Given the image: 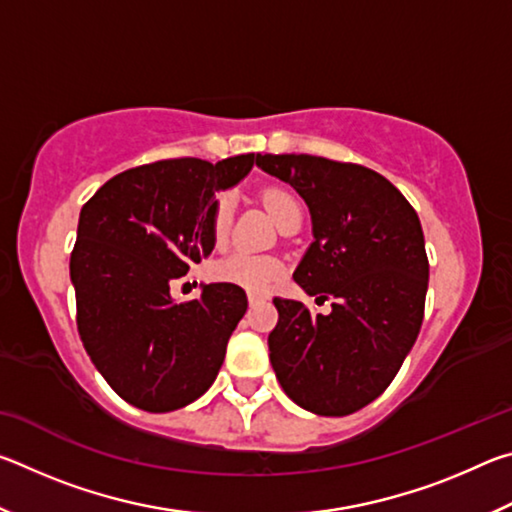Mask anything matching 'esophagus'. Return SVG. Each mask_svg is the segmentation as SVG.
<instances>
[{
  "mask_svg": "<svg viewBox=\"0 0 512 512\" xmlns=\"http://www.w3.org/2000/svg\"><path fill=\"white\" fill-rule=\"evenodd\" d=\"M264 300H268L264 293H248V302H250V307H255V305H259V302H264Z\"/></svg>",
  "mask_w": 512,
  "mask_h": 512,
  "instance_id": "34e87169",
  "label": "esophagus"
}]
</instances>
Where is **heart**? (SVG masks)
<instances>
[{"instance_id":"b5f03b06","label":"heart","mask_w":512,"mask_h":512,"mask_svg":"<svg viewBox=\"0 0 512 512\" xmlns=\"http://www.w3.org/2000/svg\"><path fill=\"white\" fill-rule=\"evenodd\" d=\"M262 203L266 212L273 216V221L280 225L291 214L300 212V205L287 189L268 187L262 192ZM232 212H235V201L230 194H219L212 205L210 214V232L216 246H221L230 232ZM284 266L277 257L271 255H250V253H235L221 259L212 266V277L216 282L232 284L250 293H264L271 289V284L282 275Z\"/></svg>"}]
</instances>
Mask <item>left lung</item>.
I'll return each instance as SVG.
<instances>
[{
    "instance_id": "left-lung-1",
    "label": "left lung",
    "mask_w": 512,
    "mask_h": 512,
    "mask_svg": "<svg viewBox=\"0 0 512 512\" xmlns=\"http://www.w3.org/2000/svg\"><path fill=\"white\" fill-rule=\"evenodd\" d=\"M257 167L305 198L314 241L296 280L334 298L327 316L273 298L271 366L293 402L350 415L386 391L420 334L429 259L418 214L377 171L318 155H257Z\"/></svg>"
}]
</instances>
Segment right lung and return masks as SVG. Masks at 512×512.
<instances>
[{
  "mask_svg": "<svg viewBox=\"0 0 512 512\" xmlns=\"http://www.w3.org/2000/svg\"><path fill=\"white\" fill-rule=\"evenodd\" d=\"M255 153L221 162L160 160L110 178L83 205L69 277L85 352L121 400L167 413L214 384L246 291L203 284L178 302L171 282L212 253L214 194L253 169Z\"/></svg>",
  "mask_w": 512,
  "mask_h": 512,
  "instance_id": "right-lung-1",
  "label": "right lung"
}]
</instances>
